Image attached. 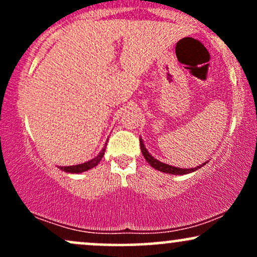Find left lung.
I'll list each match as a JSON object with an SVG mask.
<instances>
[{
	"mask_svg": "<svg viewBox=\"0 0 257 257\" xmlns=\"http://www.w3.org/2000/svg\"><path fill=\"white\" fill-rule=\"evenodd\" d=\"M140 149H141V152H143L144 157L147 161V163L150 164L152 168H155V169L159 170V172H163V173H167V174H173V175H184V174H188L191 172H196L197 169H199L200 167H203L204 164H202V166L197 167V168H192V169H182V168H175V167H172V166H168V164H164L162 163V162L157 161L156 158H153L151 155H150L149 152H147L145 145H144L143 140H140Z\"/></svg>",
	"mask_w": 257,
	"mask_h": 257,
	"instance_id": "8db88e82",
	"label": "left lung"
}]
</instances>
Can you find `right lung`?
I'll return each instance as SVG.
<instances>
[{"label": "right lung", "mask_w": 257, "mask_h": 257, "mask_svg": "<svg viewBox=\"0 0 257 257\" xmlns=\"http://www.w3.org/2000/svg\"><path fill=\"white\" fill-rule=\"evenodd\" d=\"M105 149L106 147L102 149V151L100 152L95 158H93L91 161L87 162V163L78 164V166H71V167H60V169H63L64 172H66V173H83V172H85V170H89V169H91V168L98 166L99 162L101 161L102 156H104Z\"/></svg>", "instance_id": "obj_1"}]
</instances>
